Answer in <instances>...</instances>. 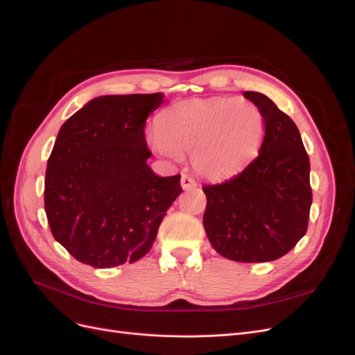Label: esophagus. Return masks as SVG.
<instances>
[{"label": "esophagus", "instance_id": "esophagus-1", "mask_svg": "<svg viewBox=\"0 0 355 355\" xmlns=\"http://www.w3.org/2000/svg\"><path fill=\"white\" fill-rule=\"evenodd\" d=\"M180 185H182V188H184V189H191V188L197 187V182L192 179L191 176L184 175V176H182V179H180Z\"/></svg>", "mask_w": 355, "mask_h": 355}]
</instances>
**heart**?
I'll return each instance as SVG.
<instances>
[{
	"label": "heart",
	"mask_w": 355,
	"mask_h": 355,
	"mask_svg": "<svg viewBox=\"0 0 355 355\" xmlns=\"http://www.w3.org/2000/svg\"><path fill=\"white\" fill-rule=\"evenodd\" d=\"M265 133L261 110L244 98L196 99L171 105L149 136L155 151L180 161L192 153V166L207 178H225L243 168L259 151Z\"/></svg>",
	"instance_id": "1"
}]
</instances>
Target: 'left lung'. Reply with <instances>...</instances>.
Here are the masks:
<instances>
[{
    "label": "left lung",
    "mask_w": 355,
    "mask_h": 355,
    "mask_svg": "<svg viewBox=\"0 0 355 355\" xmlns=\"http://www.w3.org/2000/svg\"><path fill=\"white\" fill-rule=\"evenodd\" d=\"M244 96L261 110L263 142L241 173L204 185L202 225L213 249L235 262H271L288 253L308 228L313 192L309 157L292 118L257 92Z\"/></svg>",
    "instance_id": "1"
}]
</instances>
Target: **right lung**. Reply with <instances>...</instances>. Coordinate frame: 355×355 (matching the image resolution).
Segmentation results:
<instances>
[{"instance_id":"add662e5","label":"right lung","mask_w":355,"mask_h":355,"mask_svg":"<svg viewBox=\"0 0 355 355\" xmlns=\"http://www.w3.org/2000/svg\"><path fill=\"white\" fill-rule=\"evenodd\" d=\"M163 93L94 98L63 123L47 161L44 209L53 237L94 268L136 262L182 192L180 175L146 164L148 115Z\"/></svg>"}]
</instances>
